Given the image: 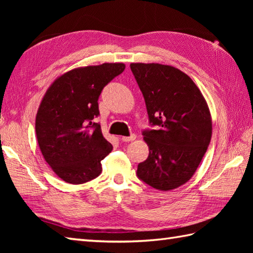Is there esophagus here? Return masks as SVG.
<instances>
[{
  "label": "esophagus",
  "instance_id": "34e87169",
  "mask_svg": "<svg viewBox=\"0 0 253 253\" xmlns=\"http://www.w3.org/2000/svg\"><path fill=\"white\" fill-rule=\"evenodd\" d=\"M136 139V135H131L129 137H122V141L123 142H129V141H133Z\"/></svg>",
  "mask_w": 253,
  "mask_h": 253
}]
</instances>
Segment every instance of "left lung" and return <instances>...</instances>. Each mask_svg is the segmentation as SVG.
Wrapping results in <instances>:
<instances>
[{"label": "left lung", "instance_id": "obj_1", "mask_svg": "<svg viewBox=\"0 0 253 253\" xmlns=\"http://www.w3.org/2000/svg\"><path fill=\"white\" fill-rule=\"evenodd\" d=\"M146 101L149 121L157 129L143 131L149 157L137 176L161 191L186 184L207 152L212 137L209 105L193 80L170 65L131 63Z\"/></svg>", "mask_w": 253, "mask_h": 253}]
</instances>
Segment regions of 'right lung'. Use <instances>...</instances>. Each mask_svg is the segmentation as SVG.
Returning a JSON list of instances; mask_svg holds the SVG:
<instances>
[{
    "mask_svg": "<svg viewBox=\"0 0 253 253\" xmlns=\"http://www.w3.org/2000/svg\"><path fill=\"white\" fill-rule=\"evenodd\" d=\"M125 69L123 63L74 68L47 88L36 116L41 153L52 170L68 184H84L102 171L101 161L113 146L93 123L105 85Z\"/></svg>",
    "mask_w": 253,
    "mask_h": 253,
    "instance_id": "add662e5",
    "label": "right lung"
}]
</instances>
